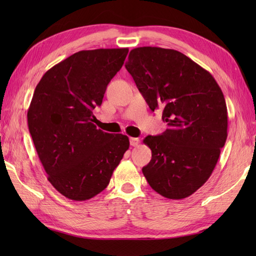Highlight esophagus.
<instances>
[{
	"mask_svg": "<svg viewBox=\"0 0 256 256\" xmlns=\"http://www.w3.org/2000/svg\"><path fill=\"white\" fill-rule=\"evenodd\" d=\"M140 143V140L136 138H130V144H131V146H138Z\"/></svg>",
	"mask_w": 256,
	"mask_h": 256,
	"instance_id": "1",
	"label": "esophagus"
}]
</instances>
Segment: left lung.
Returning a JSON list of instances; mask_svg holds the SVG:
<instances>
[{
  "label": "left lung",
  "instance_id": "1",
  "mask_svg": "<svg viewBox=\"0 0 256 256\" xmlns=\"http://www.w3.org/2000/svg\"><path fill=\"white\" fill-rule=\"evenodd\" d=\"M125 68L168 125L162 134L144 138L152 150L142 170L146 180L162 197H189L211 176L226 140L224 94L209 72L174 50L134 48Z\"/></svg>",
  "mask_w": 256,
  "mask_h": 256
}]
</instances>
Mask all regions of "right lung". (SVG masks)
Wrapping results in <instances>:
<instances>
[{"label":"right lung","mask_w":256,"mask_h":256,"mask_svg":"<svg viewBox=\"0 0 256 256\" xmlns=\"http://www.w3.org/2000/svg\"><path fill=\"white\" fill-rule=\"evenodd\" d=\"M128 48L81 50L55 64L36 86L27 112L30 133L48 180L68 199L104 190L128 150L126 135L98 130L92 110L122 68Z\"/></svg>","instance_id":"add662e5"}]
</instances>
